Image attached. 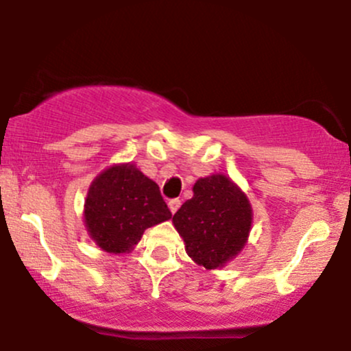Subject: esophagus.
Returning a JSON list of instances; mask_svg holds the SVG:
<instances>
[{"label": "esophagus", "mask_w": 351, "mask_h": 351, "mask_svg": "<svg viewBox=\"0 0 351 351\" xmlns=\"http://www.w3.org/2000/svg\"><path fill=\"white\" fill-rule=\"evenodd\" d=\"M180 206H181V199H178V198L168 201V208H170V211L173 213V215H175V213L178 211Z\"/></svg>", "instance_id": "34e87169"}]
</instances>
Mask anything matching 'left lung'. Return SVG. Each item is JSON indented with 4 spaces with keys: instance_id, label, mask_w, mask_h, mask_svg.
I'll list each match as a JSON object with an SVG mask.
<instances>
[{
    "instance_id": "1",
    "label": "left lung",
    "mask_w": 351,
    "mask_h": 351,
    "mask_svg": "<svg viewBox=\"0 0 351 351\" xmlns=\"http://www.w3.org/2000/svg\"><path fill=\"white\" fill-rule=\"evenodd\" d=\"M173 216L188 256L206 269H216L234 257L247 241L252 209L241 189L224 175L201 178Z\"/></svg>"
}]
</instances>
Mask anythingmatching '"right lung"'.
Here are the masks:
<instances>
[{"mask_svg":"<svg viewBox=\"0 0 351 351\" xmlns=\"http://www.w3.org/2000/svg\"><path fill=\"white\" fill-rule=\"evenodd\" d=\"M86 226L97 245L107 252H125L147 228L170 219L158 184L136 170L120 165L100 173L86 199Z\"/></svg>","mask_w":351,"mask_h":351,"instance_id":"add662e5","label":"right lung"}]
</instances>
